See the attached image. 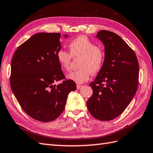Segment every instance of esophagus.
Here are the masks:
<instances>
[{
  "mask_svg": "<svg viewBox=\"0 0 153 153\" xmlns=\"http://www.w3.org/2000/svg\"><path fill=\"white\" fill-rule=\"evenodd\" d=\"M82 85H77V89H78V90H79V89H81L82 88Z\"/></svg>",
  "mask_w": 153,
  "mask_h": 153,
  "instance_id": "1",
  "label": "esophagus"
}]
</instances>
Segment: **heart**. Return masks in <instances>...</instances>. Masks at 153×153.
Segmentation results:
<instances>
[{
    "instance_id": "b5f03b06",
    "label": "heart",
    "mask_w": 153,
    "mask_h": 153,
    "mask_svg": "<svg viewBox=\"0 0 153 153\" xmlns=\"http://www.w3.org/2000/svg\"><path fill=\"white\" fill-rule=\"evenodd\" d=\"M70 54L64 49L58 50L56 60L62 69L68 71L70 69L71 57L81 56L80 69L68 74V79L82 84L87 82L92 74H97L102 69L105 63V54L102 48L95 42L84 35L77 37L69 44Z\"/></svg>"
}]
</instances>
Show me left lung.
Wrapping results in <instances>:
<instances>
[{
  "mask_svg": "<svg viewBox=\"0 0 153 153\" xmlns=\"http://www.w3.org/2000/svg\"><path fill=\"white\" fill-rule=\"evenodd\" d=\"M96 37L105 46V60L90 83L93 95L87 106L94 118L109 121L124 111L137 91L139 63L134 51L119 35L101 30Z\"/></svg>",
  "mask_w": 153,
  "mask_h": 153,
  "instance_id": "8db88e82",
  "label": "left lung"
}]
</instances>
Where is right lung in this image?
I'll use <instances>...</instances> for the list:
<instances>
[{
	"mask_svg": "<svg viewBox=\"0 0 153 153\" xmlns=\"http://www.w3.org/2000/svg\"><path fill=\"white\" fill-rule=\"evenodd\" d=\"M68 38V35H64ZM59 33H39L19 46L11 63L10 86L25 113L43 122L53 121L65 108L68 94L76 89L56 60L61 49Z\"/></svg>",
	"mask_w": 153,
	"mask_h": 153,
	"instance_id": "1",
	"label": "right lung"
}]
</instances>
